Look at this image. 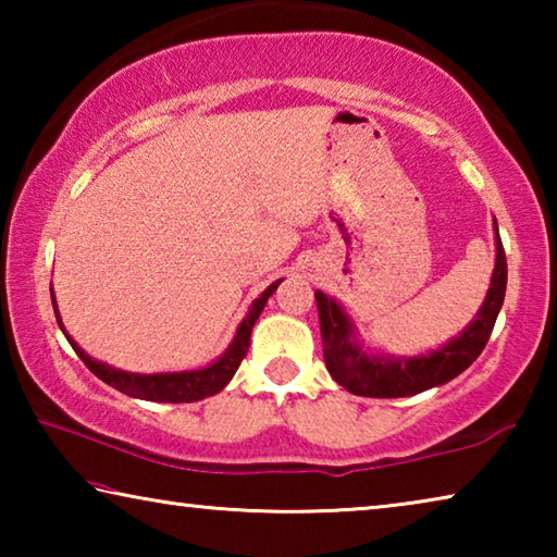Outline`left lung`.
<instances>
[{
    "instance_id": "8db88e82",
    "label": "left lung",
    "mask_w": 557,
    "mask_h": 557,
    "mask_svg": "<svg viewBox=\"0 0 557 557\" xmlns=\"http://www.w3.org/2000/svg\"><path fill=\"white\" fill-rule=\"evenodd\" d=\"M496 223V221H494ZM506 295V252L496 228V265L492 275V287L474 322L461 336L440 351L418 358H385L366 354L354 342V324L342 312L332 297L324 292H314L319 309V326H322L324 363L332 379L344 385L348 393L363 395V398H405L418 395L428 388H435L467 371L476 361L479 354L492 336L496 317L502 312Z\"/></svg>"
}]
</instances>
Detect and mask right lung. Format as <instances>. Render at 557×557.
<instances>
[{"label":"right lung","mask_w":557,"mask_h":557,"mask_svg":"<svg viewBox=\"0 0 557 557\" xmlns=\"http://www.w3.org/2000/svg\"><path fill=\"white\" fill-rule=\"evenodd\" d=\"M280 280L272 282V285L262 292V295L252 301L248 317L243 319L240 326H238V334H235L233 344L228 346V351H225L219 361L206 366L201 371H184V373H152V375H143V373H127V371H117L112 369V366H106L96 361V358H90L83 348L73 342V338L65 334V329L61 324V317L55 312V299H53V312H55V322H59L61 332L69 338L73 351L81 356V361L88 366V369L98 375L100 381H106L112 388H117L120 393L132 395V398H143V400H154V403H194V400H203L209 398V395H215L219 391H223L228 381L238 371L240 361L248 354V346H250V332L252 326H256L258 317L262 312V307H265L268 297L272 292L277 289Z\"/></svg>","instance_id":"add662e5"}]
</instances>
